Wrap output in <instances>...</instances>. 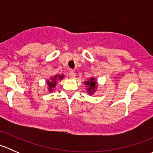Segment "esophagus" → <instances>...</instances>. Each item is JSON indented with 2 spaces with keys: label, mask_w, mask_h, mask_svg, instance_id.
Returning a JSON list of instances; mask_svg holds the SVG:
<instances>
[{
  "label": "esophagus",
  "mask_w": 153,
  "mask_h": 153,
  "mask_svg": "<svg viewBox=\"0 0 153 153\" xmlns=\"http://www.w3.org/2000/svg\"><path fill=\"white\" fill-rule=\"evenodd\" d=\"M69 77H70L71 78H74L75 77V72H74V71H72V70H71L70 72H69Z\"/></svg>",
  "instance_id": "obj_1"
}]
</instances>
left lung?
<instances>
[{
	"instance_id": "obj_1",
	"label": "left lung",
	"mask_w": 153,
	"mask_h": 153,
	"mask_svg": "<svg viewBox=\"0 0 153 153\" xmlns=\"http://www.w3.org/2000/svg\"><path fill=\"white\" fill-rule=\"evenodd\" d=\"M85 84L86 86H89V88L87 89V91L89 93H92L95 89V85H96V82L94 81V78H90L89 81H86Z\"/></svg>"
}]
</instances>
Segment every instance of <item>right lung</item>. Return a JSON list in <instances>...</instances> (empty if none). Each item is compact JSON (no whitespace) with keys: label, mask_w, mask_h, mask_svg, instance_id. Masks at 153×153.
Returning a JSON list of instances; mask_svg holds the SVG:
<instances>
[{"label":"right lung","mask_w":153,"mask_h":153,"mask_svg":"<svg viewBox=\"0 0 153 153\" xmlns=\"http://www.w3.org/2000/svg\"><path fill=\"white\" fill-rule=\"evenodd\" d=\"M58 77V75H56V76H55V78H51V80L52 81H47V84L49 85V90H52V88H54L56 85V80H57V78ZM61 78H63V75H61V76H59V79H61Z\"/></svg>","instance_id":"add662e5"}]
</instances>
